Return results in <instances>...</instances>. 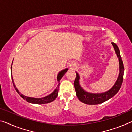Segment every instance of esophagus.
Masks as SVG:
<instances>
[{"label":"esophagus","instance_id":"34e87169","mask_svg":"<svg viewBox=\"0 0 132 132\" xmlns=\"http://www.w3.org/2000/svg\"><path fill=\"white\" fill-rule=\"evenodd\" d=\"M75 68V66H72V65L70 66V69H74Z\"/></svg>","mask_w":132,"mask_h":132}]
</instances>
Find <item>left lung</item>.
I'll return each mask as SVG.
<instances>
[{"mask_svg":"<svg viewBox=\"0 0 132 132\" xmlns=\"http://www.w3.org/2000/svg\"><path fill=\"white\" fill-rule=\"evenodd\" d=\"M112 45L113 46L116 55L119 58V69H120V73H119L116 82L115 83L112 88L110 89L109 90L106 92L102 93H90L83 90V89L81 88L80 85H79V76L77 73H76V76L74 81L75 89L76 91L77 98L83 103L87 104H90V105L100 104L113 97L120 90L123 80L124 66H123V63L122 57L120 56V51H119L118 46L114 43H112Z\"/></svg>","mask_w":132,"mask_h":132,"instance_id":"8db88e82","label":"left lung"}]
</instances>
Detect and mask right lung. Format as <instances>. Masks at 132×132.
<instances>
[{
	"instance_id": "1",
	"label": "right lung",
	"mask_w": 132,
	"mask_h": 132,
	"mask_svg": "<svg viewBox=\"0 0 132 132\" xmlns=\"http://www.w3.org/2000/svg\"><path fill=\"white\" fill-rule=\"evenodd\" d=\"M68 69H66L63 70L61 71V72H60L59 73L58 76H57V81H59V82L60 80H61L62 77L64 76V75L66 73V72L68 71ZM11 71H12V66H11ZM12 82H13V86L14 87V89H15L17 91V92L19 93V95L21 97L23 98V99L26 100L27 102H29V103H34V104L48 103H50V102H52V101H53V100L57 97L59 87V83L58 84V86H57V87H56V89L51 94H50L49 95L46 96V97H45L39 98V99H37V98L27 97V96H25L24 95H23L22 94H21L18 91V89L16 87L15 85L14 84L13 79V78H12Z\"/></svg>"
}]
</instances>
